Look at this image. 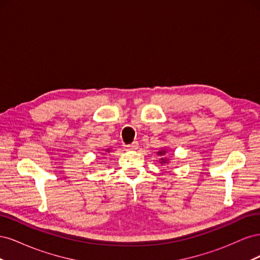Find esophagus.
<instances>
[{
    "label": "esophagus",
    "instance_id": "obj_1",
    "mask_svg": "<svg viewBox=\"0 0 260 260\" xmlns=\"http://www.w3.org/2000/svg\"><path fill=\"white\" fill-rule=\"evenodd\" d=\"M138 146H139L138 142H133V143H131V144L124 145V148L127 149V151H135V149L138 148Z\"/></svg>",
    "mask_w": 260,
    "mask_h": 260
}]
</instances>
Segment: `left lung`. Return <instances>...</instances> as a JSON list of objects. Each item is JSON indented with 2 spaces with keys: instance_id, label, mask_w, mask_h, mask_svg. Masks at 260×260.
Instances as JSON below:
<instances>
[{
  "instance_id": "obj_1",
  "label": "left lung",
  "mask_w": 260,
  "mask_h": 260,
  "mask_svg": "<svg viewBox=\"0 0 260 260\" xmlns=\"http://www.w3.org/2000/svg\"><path fill=\"white\" fill-rule=\"evenodd\" d=\"M167 153V149H161V151H159L158 153H157V154H158L159 156H161V158H160V160H159V162L162 165V164H168V158H167V157H162L165 154H166Z\"/></svg>"
}]
</instances>
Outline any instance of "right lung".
<instances>
[{"label": "right lung", "mask_w": 260, "mask_h": 260, "mask_svg": "<svg viewBox=\"0 0 260 260\" xmlns=\"http://www.w3.org/2000/svg\"><path fill=\"white\" fill-rule=\"evenodd\" d=\"M106 152H107V153H109V152H111V149H106Z\"/></svg>", "instance_id": "1"}]
</instances>
